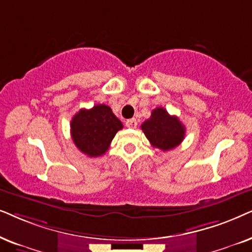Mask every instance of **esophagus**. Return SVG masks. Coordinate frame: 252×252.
<instances>
[{
  "label": "esophagus",
  "mask_w": 252,
  "mask_h": 252,
  "mask_svg": "<svg viewBox=\"0 0 252 252\" xmlns=\"http://www.w3.org/2000/svg\"><path fill=\"white\" fill-rule=\"evenodd\" d=\"M126 126H128V128L135 129L136 126H137V121H136V119H130V120H126Z\"/></svg>",
  "instance_id": "1"
}]
</instances>
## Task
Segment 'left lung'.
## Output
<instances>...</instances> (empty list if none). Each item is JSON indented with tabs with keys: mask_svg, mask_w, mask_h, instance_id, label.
<instances>
[{
	"mask_svg": "<svg viewBox=\"0 0 252 252\" xmlns=\"http://www.w3.org/2000/svg\"><path fill=\"white\" fill-rule=\"evenodd\" d=\"M151 145L161 151H169L179 146L186 135V128L179 117L169 115L162 107L152 110L151 117L140 126Z\"/></svg>",
	"mask_w": 252,
	"mask_h": 252,
	"instance_id": "1",
	"label": "left lung"
}]
</instances>
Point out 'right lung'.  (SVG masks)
<instances>
[{
	"instance_id": "obj_1",
	"label": "right lung",
	"mask_w": 252,
	"mask_h": 252,
	"mask_svg": "<svg viewBox=\"0 0 252 252\" xmlns=\"http://www.w3.org/2000/svg\"><path fill=\"white\" fill-rule=\"evenodd\" d=\"M71 137L80 152L95 158L106 153L123 124L106 105L80 109L71 120Z\"/></svg>"
}]
</instances>
